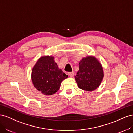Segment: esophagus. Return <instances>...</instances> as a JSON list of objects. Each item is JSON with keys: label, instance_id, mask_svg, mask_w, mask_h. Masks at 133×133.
I'll list each match as a JSON object with an SVG mask.
<instances>
[{"label": "esophagus", "instance_id": "esophagus-1", "mask_svg": "<svg viewBox=\"0 0 133 133\" xmlns=\"http://www.w3.org/2000/svg\"><path fill=\"white\" fill-rule=\"evenodd\" d=\"M69 75L71 77H73L74 76V72H69Z\"/></svg>", "mask_w": 133, "mask_h": 133}]
</instances>
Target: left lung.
I'll return each mask as SVG.
<instances>
[{
    "instance_id": "obj_1",
    "label": "left lung",
    "mask_w": 133,
    "mask_h": 133,
    "mask_svg": "<svg viewBox=\"0 0 133 133\" xmlns=\"http://www.w3.org/2000/svg\"><path fill=\"white\" fill-rule=\"evenodd\" d=\"M79 70L75 76L78 88L87 91H92L100 85L104 76L102 66L95 57L88 56L79 62Z\"/></svg>"
}]
</instances>
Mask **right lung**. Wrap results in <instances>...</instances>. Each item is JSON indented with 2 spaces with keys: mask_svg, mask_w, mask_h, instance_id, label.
Returning <instances> with one entry per match:
<instances>
[{
  "mask_svg": "<svg viewBox=\"0 0 133 133\" xmlns=\"http://www.w3.org/2000/svg\"><path fill=\"white\" fill-rule=\"evenodd\" d=\"M67 77L68 75L59 69L52 56L41 57L32 70L34 87L44 95H52L57 92L61 83Z\"/></svg>",
  "mask_w": 133,
  "mask_h": 133,
  "instance_id": "1",
  "label": "right lung"
}]
</instances>
